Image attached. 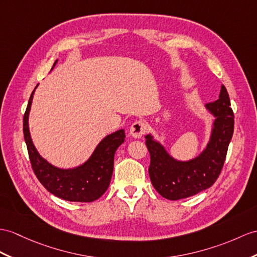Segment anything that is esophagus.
<instances>
[{"mask_svg":"<svg viewBox=\"0 0 257 257\" xmlns=\"http://www.w3.org/2000/svg\"><path fill=\"white\" fill-rule=\"evenodd\" d=\"M147 125L143 121H136L132 124V126L130 128V133L134 139H141V137L146 133Z\"/></svg>","mask_w":257,"mask_h":257,"instance_id":"obj_1","label":"esophagus"}]
</instances>
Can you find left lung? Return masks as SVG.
<instances>
[{"label":"left lung","instance_id":"obj_1","mask_svg":"<svg viewBox=\"0 0 257 257\" xmlns=\"http://www.w3.org/2000/svg\"><path fill=\"white\" fill-rule=\"evenodd\" d=\"M215 116L207 146L196 158L180 161L171 157L153 135H146L150 154V181L160 195L171 201L186 198L208 189L221 172L233 135L234 115L226 87L221 86L219 99L205 105Z\"/></svg>","mask_w":257,"mask_h":257}]
</instances>
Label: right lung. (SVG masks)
Instances as JSON below:
<instances>
[{
    "instance_id": "right-lung-1",
    "label": "right lung",
    "mask_w": 257,
    "mask_h": 257,
    "mask_svg": "<svg viewBox=\"0 0 257 257\" xmlns=\"http://www.w3.org/2000/svg\"><path fill=\"white\" fill-rule=\"evenodd\" d=\"M34 92L35 90L31 93L24 114L23 130L30 164L36 177L50 193L65 201L80 203L96 201L109 187L113 172L115 150L125 140L124 130H118L105 136L98 144L90 158L81 166L73 169L56 168L41 157L31 141L28 117Z\"/></svg>"
}]
</instances>
